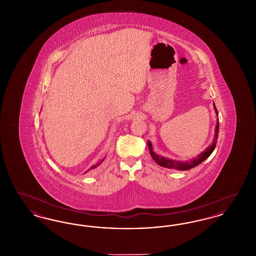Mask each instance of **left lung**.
Returning a JSON list of instances; mask_svg holds the SVG:
<instances>
[{"instance_id":"obj_1","label":"left lung","mask_w":256,"mask_h":256,"mask_svg":"<svg viewBox=\"0 0 256 256\" xmlns=\"http://www.w3.org/2000/svg\"><path fill=\"white\" fill-rule=\"evenodd\" d=\"M214 108L216 111V114L218 116V111L216 108V106L214 104ZM217 124H216V128H215V135H214V139L212 141V144L207 148L206 150H204L202 154H200L198 156H196L193 159H190L188 161H178V160H172V159L166 158L163 156H160L158 154H156L154 150H152V143L150 141H148V146L150 150V154L152 159L164 168H169V169H174V170H187L194 168L196 166H198V164H200L202 162H204L206 159L213 152V150H215L216 143H217V139H218V135H219V119H217Z\"/></svg>"}]
</instances>
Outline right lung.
Segmentation results:
<instances>
[{
  "mask_svg": "<svg viewBox=\"0 0 256 256\" xmlns=\"http://www.w3.org/2000/svg\"><path fill=\"white\" fill-rule=\"evenodd\" d=\"M104 159H102V160H100V161H98V162L97 164H95V165H93V166H92V167H91V168H90V170H92V169H95V168H97L98 166H100V163H102V161H104Z\"/></svg>",
  "mask_w": 256,
  "mask_h": 256,
  "instance_id": "obj_1",
  "label": "right lung"
}]
</instances>
